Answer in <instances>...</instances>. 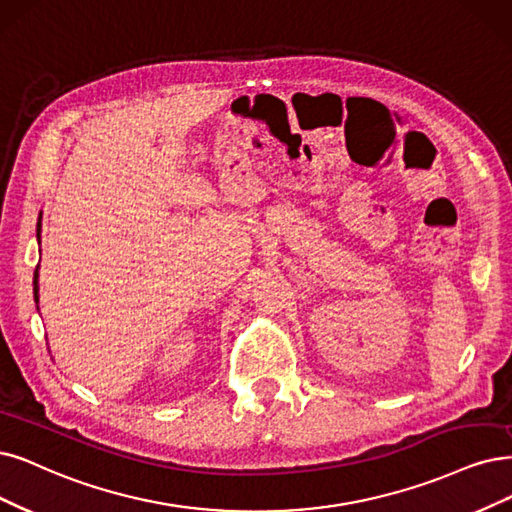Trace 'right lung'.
I'll use <instances>...</instances> for the list:
<instances>
[{
  "instance_id": "right-lung-1",
  "label": "right lung",
  "mask_w": 512,
  "mask_h": 512,
  "mask_svg": "<svg viewBox=\"0 0 512 512\" xmlns=\"http://www.w3.org/2000/svg\"><path fill=\"white\" fill-rule=\"evenodd\" d=\"M42 232V223H37V234ZM33 285H35V301H37V270H35V276H33Z\"/></svg>"
}]
</instances>
